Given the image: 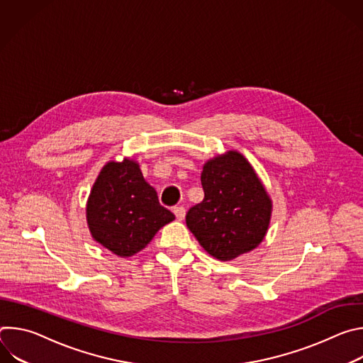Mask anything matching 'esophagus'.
Wrapping results in <instances>:
<instances>
[{
	"mask_svg": "<svg viewBox=\"0 0 363 363\" xmlns=\"http://www.w3.org/2000/svg\"><path fill=\"white\" fill-rule=\"evenodd\" d=\"M174 214H175V217H177L178 221H182V220L185 218L186 211H185L184 206H175V208H174Z\"/></svg>",
	"mask_w": 363,
	"mask_h": 363,
	"instance_id": "obj_1",
	"label": "esophagus"
}]
</instances>
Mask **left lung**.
<instances>
[{"label": "left lung", "instance_id": "obj_1", "mask_svg": "<svg viewBox=\"0 0 363 363\" xmlns=\"http://www.w3.org/2000/svg\"><path fill=\"white\" fill-rule=\"evenodd\" d=\"M203 199L186 214L201 247L220 262H231L264 240L273 201L248 160L227 150L203 164Z\"/></svg>", "mask_w": 363, "mask_h": 363}]
</instances>
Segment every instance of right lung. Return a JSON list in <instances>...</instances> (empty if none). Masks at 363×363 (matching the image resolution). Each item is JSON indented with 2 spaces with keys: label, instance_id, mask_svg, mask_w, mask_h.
<instances>
[{
  "label": "right lung",
  "instance_id": "obj_1",
  "mask_svg": "<svg viewBox=\"0 0 363 363\" xmlns=\"http://www.w3.org/2000/svg\"><path fill=\"white\" fill-rule=\"evenodd\" d=\"M175 216L160 203L132 158L109 161L99 172L86 203L91 238L119 257L142 251Z\"/></svg>",
  "mask_w": 363,
  "mask_h": 363
}]
</instances>
